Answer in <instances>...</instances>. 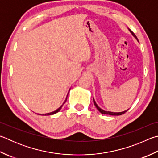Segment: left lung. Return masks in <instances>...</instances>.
<instances>
[{
  "instance_id": "left-lung-1",
  "label": "left lung",
  "mask_w": 158,
  "mask_h": 158,
  "mask_svg": "<svg viewBox=\"0 0 158 158\" xmlns=\"http://www.w3.org/2000/svg\"><path fill=\"white\" fill-rule=\"evenodd\" d=\"M129 31H131V33L133 34V36L135 37V38L137 40V38L136 37V36L135 35V34L133 32V31H131L130 30H129ZM137 41H138V40H137ZM93 102H94V106H96V108H97V110H98L100 113H101L102 114H110V115H121V114H124L126 112H127L128 110H128H125V111H123V112H120V113H113V112H110V111H106V110H102V109L101 108H99V106H98V105H97V104H96V102H95V101H94V98H93Z\"/></svg>"
}]
</instances>
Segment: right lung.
<instances>
[{
  "label": "right lung",
  "instance_id": "add662e5",
  "mask_svg": "<svg viewBox=\"0 0 158 158\" xmlns=\"http://www.w3.org/2000/svg\"><path fill=\"white\" fill-rule=\"evenodd\" d=\"M67 97H68V95H67V97H66V99H65V102H64V104H63L61 106H60L58 109H56V110H54V111H53V112H51V113H46V114H43V115H50V114H55V113H58V112L61 110V108H62V106H63V105H64V104H65V102H66V100H67Z\"/></svg>",
  "mask_w": 158,
  "mask_h": 158
}]
</instances>
